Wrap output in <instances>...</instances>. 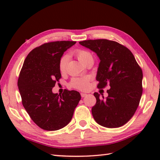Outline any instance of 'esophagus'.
Masks as SVG:
<instances>
[{
	"label": "esophagus",
	"instance_id": "obj_1",
	"mask_svg": "<svg viewBox=\"0 0 160 160\" xmlns=\"http://www.w3.org/2000/svg\"><path fill=\"white\" fill-rule=\"evenodd\" d=\"M80 95H81V97H82V98H84V97H85V96H87V94H86V93H80Z\"/></svg>",
	"mask_w": 160,
	"mask_h": 160
}]
</instances>
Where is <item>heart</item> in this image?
I'll list each match as a JSON object with an SVG mask.
<instances>
[{
  "label": "heart",
  "mask_w": 160,
  "mask_h": 160,
  "mask_svg": "<svg viewBox=\"0 0 160 160\" xmlns=\"http://www.w3.org/2000/svg\"><path fill=\"white\" fill-rule=\"evenodd\" d=\"M74 54L78 59L81 62L86 64L90 62V61H93V58L92 54H91L89 51L78 49L74 52ZM69 56L63 55L60 58L58 62V69L60 73H64L67 71V66L68 61H69ZM91 80L90 76H84L82 78H76L71 80L70 85L75 88V89L84 91L88 89L89 87V81Z\"/></svg>",
  "instance_id": "1"
}]
</instances>
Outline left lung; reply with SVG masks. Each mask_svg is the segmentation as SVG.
Returning <instances> with one entry per match:
<instances>
[{
  "label": "left lung",
  "mask_w": 160,
  "mask_h": 160,
  "mask_svg": "<svg viewBox=\"0 0 160 160\" xmlns=\"http://www.w3.org/2000/svg\"><path fill=\"white\" fill-rule=\"evenodd\" d=\"M79 43L96 53L100 60L96 76L98 89L111 87L105 99L94 93L96 103L91 109L94 120L104 127H120L133 116L140 104L143 91L141 67L131 51L115 41L97 39Z\"/></svg>",
  "instance_id": "8db88e82"
}]
</instances>
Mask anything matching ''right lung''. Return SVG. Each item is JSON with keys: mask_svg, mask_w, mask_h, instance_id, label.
<instances>
[{"mask_svg": "<svg viewBox=\"0 0 160 160\" xmlns=\"http://www.w3.org/2000/svg\"><path fill=\"white\" fill-rule=\"evenodd\" d=\"M76 42L55 41L37 47L29 52L20 70L18 87L22 105L44 130L56 131L67 126L81 99L76 91L65 89L62 95L52 92L61 78L60 58Z\"/></svg>", "mask_w": 160, "mask_h": 160, "instance_id": "right-lung-1", "label": "right lung"}]
</instances>
